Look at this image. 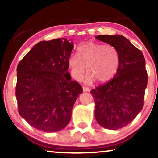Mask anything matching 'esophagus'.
Masks as SVG:
<instances>
[{
	"label": "esophagus",
	"mask_w": 158,
	"mask_h": 158,
	"mask_svg": "<svg viewBox=\"0 0 158 158\" xmlns=\"http://www.w3.org/2000/svg\"><path fill=\"white\" fill-rule=\"evenodd\" d=\"M83 92L89 91V88H88L87 87H83Z\"/></svg>",
	"instance_id": "34e87169"
}]
</instances>
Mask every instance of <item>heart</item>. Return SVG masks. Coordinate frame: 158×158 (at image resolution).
<instances>
[{
  "instance_id": "obj_1",
  "label": "heart",
  "mask_w": 158,
  "mask_h": 158,
  "mask_svg": "<svg viewBox=\"0 0 158 158\" xmlns=\"http://www.w3.org/2000/svg\"><path fill=\"white\" fill-rule=\"evenodd\" d=\"M68 66L72 77L81 81L86 70L88 72L85 83L96 81L104 83L111 79L117 72L120 56L113 45H103L89 42L77 48V55L73 54L68 59Z\"/></svg>"
}]
</instances>
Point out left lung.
I'll use <instances>...</instances> for the list:
<instances>
[{
    "instance_id": "1",
    "label": "left lung",
    "mask_w": 158,
    "mask_h": 158,
    "mask_svg": "<svg viewBox=\"0 0 158 158\" xmlns=\"http://www.w3.org/2000/svg\"><path fill=\"white\" fill-rule=\"evenodd\" d=\"M96 39L113 45L120 56L115 76L90 91L97 122L116 130L132 122L143 108L148 85L145 60L142 52L122 35H98Z\"/></svg>"
}]
</instances>
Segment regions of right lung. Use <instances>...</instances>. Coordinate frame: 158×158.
<instances>
[{
    "mask_svg": "<svg viewBox=\"0 0 158 158\" xmlns=\"http://www.w3.org/2000/svg\"><path fill=\"white\" fill-rule=\"evenodd\" d=\"M73 42L59 38L42 41L17 66L16 96L19 113L44 132H56L70 122L72 109L83 88L71 81L68 59Z\"/></svg>",
    "mask_w": 158,
    "mask_h": 158,
    "instance_id": "add662e5",
    "label": "right lung"
}]
</instances>
